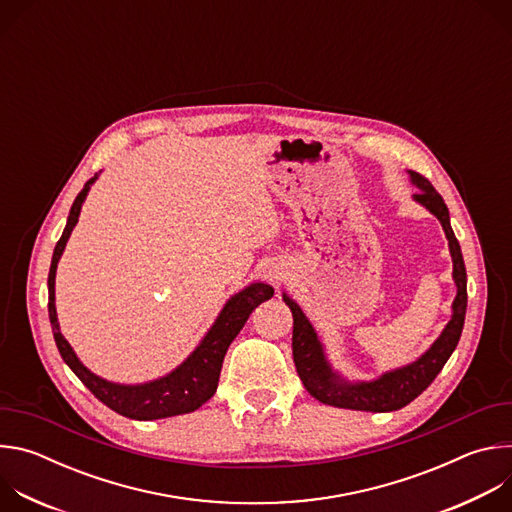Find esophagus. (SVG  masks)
<instances>
[{
  "label": "esophagus",
  "instance_id": "1",
  "mask_svg": "<svg viewBox=\"0 0 512 512\" xmlns=\"http://www.w3.org/2000/svg\"><path fill=\"white\" fill-rule=\"evenodd\" d=\"M267 277H269V281L271 283H275V285H279L281 281H283V277H285V273L281 271V269H277V267H271L269 271H267Z\"/></svg>",
  "mask_w": 512,
  "mask_h": 512
}]
</instances>
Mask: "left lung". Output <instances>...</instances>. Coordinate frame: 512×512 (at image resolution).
<instances>
[{
    "label": "left lung",
    "instance_id": "obj_1",
    "mask_svg": "<svg viewBox=\"0 0 512 512\" xmlns=\"http://www.w3.org/2000/svg\"><path fill=\"white\" fill-rule=\"evenodd\" d=\"M411 182L419 188L413 198L423 204L431 214L437 216V221L442 223L452 261H454V281L458 287L456 300L452 304V320L444 328L431 348L421 354L415 362L405 364L401 369L383 373L375 381H360V383H348L344 381L336 371H332L330 362L324 354V346L302 312V308L291 300L287 294H283V302L289 306L291 316H294V336H291V348H294V362L298 375L308 389L312 397H316L324 405L340 407V409H354V411H373V413H385V411H397L411 403L415 397H419L444 369V364L452 356V352L458 346V340L462 336L464 318H466V306H468V291H466V267L462 259L460 243L452 231L450 225V212L444 202V198L437 194V190L431 186L427 178H423L417 172H409Z\"/></svg>",
    "mask_w": 512,
    "mask_h": 512
}]
</instances>
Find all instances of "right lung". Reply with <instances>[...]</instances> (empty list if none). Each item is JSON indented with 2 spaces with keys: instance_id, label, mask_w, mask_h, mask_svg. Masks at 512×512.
<instances>
[{
  "instance_id": "add662e5",
  "label": "right lung",
  "mask_w": 512,
  "mask_h": 512,
  "mask_svg": "<svg viewBox=\"0 0 512 512\" xmlns=\"http://www.w3.org/2000/svg\"><path fill=\"white\" fill-rule=\"evenodd\" d=\"M97 180V174L85 184V188L79 192V196L72 202L68 221L64 227L62 237L58 239L50 263L48 273V316L54 332V340L58 346V352L62 360L68 364L70 371L75 373L83 385L109 409L115 413L137 419V421H150V419H164L174 417L182 413L196 411L200 405H204L218 387V377H221L225 354L235 340V336L245 326L251 312L269 300L273 296V287L267 283H251L239 294H235L225 308L218 314L212 328L206 332V336L200 340V344L194 348V352L180 364L178 369L168 373L162 379L143 383V385H119L105 381L91 373L85 364L77 358L75 350L66 342V338L60 334L58 318H56V306H54V279H56V265L60 261V255L66 247V241L79 223L81 206L91 190V184Z\"/></svg>"
}]
</instances>
